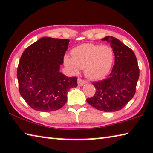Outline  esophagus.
Listing matches in <instances>:
<instances>
[{
    "label": "esophagus",
    "mask_w": 153,
    "mask_h": 153,
    "mask_svg": "<svg viewBox=\"0 0 153 153\" xmlns=\"http://www.w3.org/2000/svg\"><path fill=\"white\" fill-rule=\"evenodd\" d=\"M85 83H86V81H84V79H80V78L77 79V85H78V86H82Z\"/></svg>",
    "instance_id": "obj_1"
}]
</instances>
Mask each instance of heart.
<instances>
[{"instance_id":"b5f03b06","label":"heart","mask_w":153,"mask_h":153,"mask_svg":"<svg viewBox=\"0 0 153 153\" xmlns=\"http://www.w3.org/2000/svg\"><path fill=\"white\" fill-rule=\"evenodd\" d=\"M71 58L65 56L64 62L73 71L77 73L84 68V73L90 79L103 78L110 72L114 60V54L110 46L84 43L74 48Z\"/></svg>"}]
</instances>
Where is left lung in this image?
<instances>
[{
  "label": "left lung",
  "mask_w": 153,
  "mask_h": 153,
  "mask_svg": "<svg viewBox=\"0 0 153 153\" xmlns=\"http://www.w3.org/2000/svg\"><path fill=\"white\" fill-rule=\"evenodd\" d=\"M101 40L110 43L114 65L107 78L93 82L96 93L86 101L99 110L113 112L124 108L134 96L140 70L131 49L114 37L108 36Z\"/></svg>",
  "instance_id": "obj_1"
}]
</instances>
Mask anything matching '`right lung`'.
Instances as JSON below:
<instances>
[{"instance_id": "right-lung-1", "label": "right lung", "mask_w": 153, "mask_h": 153, "mask_svg": "<svg viewBox=\"0 0 153 153\" xmlns=\"http://www.w3.org/2000/svg\"><path fill=\"white\" fill-rule=\"evenodd\" d=\"M69 43V39L45 37L24 51L17 70L19 91L33 110H59L66 103L69 89L77 86V77L59 71Z\"/></svg>"}]
</instances>
